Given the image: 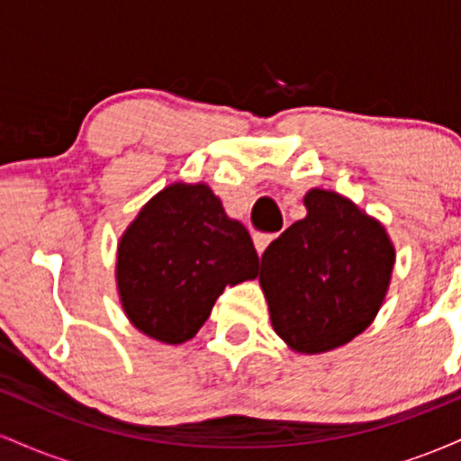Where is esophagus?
<instances>
[{
    "mask_svg": "<svg viewBox=\"0 0 461 461\" xmlns=\"http://www.w3.org/2000/svg\"><path fill=\"white\" fill-rule=\"evenodd\" d=\"M275 238H277V234H256V236H253V245H256L258 253L267 251V247L271 245Z\"/></svg>",
    "mask_w": 461,
    "mask_h": 461,
    "instance_id": "obj_1",
    "label": "esophagus"
}]
</instances>
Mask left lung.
Segmentation results:
<instances>
[{
  "label": "left lung",
  "instance_id": "obj_1",
  "mask_svg": "<svg viewBox=\"0 0 461 461\" xmlns=\"http://www.w3.org/2000/svg\"><path fill=\"white\" fill-rule=\"evenodd\" d=\"M308 216L275 238L260 284L273 330L299 353L347 345L377 316L390 285L394 247L356 203L331 190L305 194Z\"/></svg>",
  "mask_w": 461,
  "mask_h": 461
}]
</instances>
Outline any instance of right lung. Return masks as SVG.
I'll list each match as a JSON object with an SVG mask.
<instances>
[{
  "instance_id": "right-lung-1",
  "label": "right lung",
  "mask_w": 461,
  "mask_h": 461,
  "mask_svg": "<svg viewBox=\"0 0 461 461\" xmlns=\"http://www.w3.org/2000/svg\"><path fill=\"white\" fill-rule=\"evenodd\" d=\"M251 236L205 184L158 193L119 242L116 284L136 330L179 345L208 321L225 285L258 275Z\"/></svg>"
}]
</instances>
